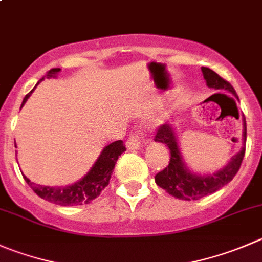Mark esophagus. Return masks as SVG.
I'll return each mask as SVG.
<instances>
[{
  "label": "esophagus",
  "instance_id": "1",
  "mask_svg": "<svg viewBox=\"0 0 262 262\" xmlns=\"http://www.w3.org/2000/svg\"><path fill=\"white\" fill-rule=\"evenodd\" d=\"M146 143V139H144V133L142 130H136L126 141V147L129 149H139L143 144Z\"/></svg>",
  "mask_w": 262,
  "mask_h": 262
}]
</instances>
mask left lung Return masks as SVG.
<instances>
[{
    "label": "left lung",
    "instance_id": "1",
    "mask_svg": "<svg viewBox=\"0 0 262 262\" xmlns=\"http://www.w3.org/2000/svg\"><path fill=\"white\" fill-rule=\"evenodd\" d=\"M202 74H204L205 80L210 88L215 90H225L232 92L235 97L238 98L234 88L228 80L220 77L219 74L209 68H201ZM246 136H247V126H246V118L243 116V142L246 144ZM155 141L164 143L165 146L169 147L170 149V161L169 165L157 172L155 175V182L159 187L166 190L169 194L179 200H185V201H195L205 195H209L215 193L227 185L235 174L239 170L241 164H242L243 156H245L246 147L241 149L235 156L232 157L229 164L223 170L217 171L216 174L207 175V177H200L194 175L185 167L183 164L182 155H180L179 147H178L177 138L172 132L171 126L169 124L159 126L155 134Z\"/></svg>",
    "mask_w": 262,
    "mask_h": 262
}]
</instances>
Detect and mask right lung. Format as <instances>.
Instances as JSON below:
<instances>
[{"label": "right lung", "mask_w": 262, "mask_h": 262, "mask_svg": "<svg viewBox=\"0 0 262 262\" xmlns=\"http://www.w3.org/2000/svg\"><path fill=\"white\" fill-rule=\"evenodd\" d=\"M60 70L61 69H58V68L48 70L45 77L50 79V78L55 77ZM45 77L40 80L45 79ZM32 92H29L25 96L21 106L24 105L25 101L28 100V97H29ZM124 151H126V148L125 144H123V141H115L111 144H108V146H106L103 148L102 154L100 155L98 160L96 161V164L91 169V171L83 179H80L79 182L74 183L72 185H68V187L39 185L30 182L27 177H24V180L34 190V193L39 195L40 199L46 200L48 202H52V204L60 205V206H79V205L91 204L93 200L97 199L98 195L101 194V192L105 189V187L108 185L116 161H118L119 156Z\"/></svg>", "instance_id": "obj_1"}]
</instances>
